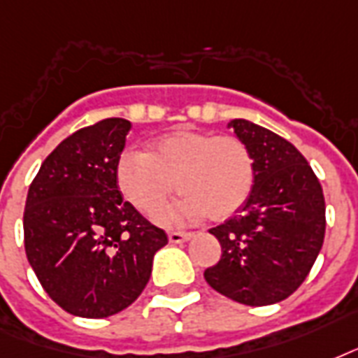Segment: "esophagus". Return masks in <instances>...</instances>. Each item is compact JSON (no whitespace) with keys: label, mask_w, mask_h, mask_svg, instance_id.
<instances>
[{"label":"esophagus","mask_w":358,"mask_h":358,"mask_svg":"<svg viewBox=\"0 0 358 358\" xmlns=\"http://www.w3.org/2000/svg\"><path fill=\"white\" fill-rule=\"evenodd\" d=\"M168 237H170V243H173V245H181V243L190 239L192 234H185V231H170Z\"/></svg>","instance_id":"34e87169"}]
</instances>
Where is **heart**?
Masks as SVG:
<instances>
[{
    "instance_id": "obj_1",
    "label": "heart",
    "mask_w": 358,
    "mask_h": 358,
    "mask_svg": "<svg viewBox=\"0 0 358 358\" xmlns=\"http://www.w3.org/2000/svg\"><path fill=\"white\" fill-rule=\"evenodd\" d=\"M256 181L254 157L234 134L179 129L162 136L151 151L129 149L117 160V182L141 213H153L177 188L182 198L160 210L159 220L176 226L207 215L226 220L246 203Z\"/></svg>"
}]
</instances>
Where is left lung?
I'll list each match as a JSON object with an SVG mask.
<instances>
[{"instance_id": "left-lung-1", "label": "left lung", "mask_w": 358, "mask_h": 358, "mask_svg": "<svg viewBox=\"0 0 358 358\" xmlns=\"http://www.w3.org/2000/svg\"><path fill=\"white\" fill-rule=\"evenodd\" d=\"M228 127L250 149L256 181L239 215L210 228L222 256L203 276L237 303H280L297 292L323 246V188L306 159L282 136L246 119H234Z\"/></svg>"}]
</instances>
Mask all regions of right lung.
<instances>
[{"instance_id": "right-lung-1", "label": "right lung", "mask_w": 358, "mask_h": 358, "mask_svg": "<svg viewBox=\"0 0 358 358\" xmlns=\"http://www.w3.org/2000/svg\"><path fill=\"white\" fill-rule=\"evenodd\" d=\"M129 130L121 117L76 130L46 157L27 192V262L48 297L80 317H108L134 303L155 252L168 243L119 190Z\"/></svg>"}]
</instances>
